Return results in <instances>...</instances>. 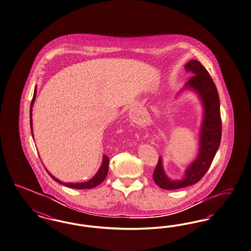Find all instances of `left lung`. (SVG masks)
Here are the masks:
<instances>
[{
  "mask_svg": "<svg viewBox=\"0 0 251 251\" xmlns=\"http://www.w3.org/2000/svg\"><path fill=\"white\" fill-rule=\"evenodd\" d=\"M185 70L187 73L193 75L190 76L185 86L193 88L197 92L204 107L200 152L196 160L186 170L185 177L181 180H172L167 177L159 157L152 178L155 184L164 190H177L199 182L211 167L221 143L220 99L215 84L208 71L200 61L196 60L189 61L185 66Z\"/></svg>",
  "mask_w": 251,
  "mask_h": 251,
  "instance_id": "1",
  "label": "left lung"
}]
</instances>
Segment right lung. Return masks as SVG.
Segmentation results:
<instances>
[{"label":"right lung","mask_w":251,"mask_h":251,"mask_svg":"<svg viewBox=\"0 0 251 251\" xmlns=\"http://www.w3.org/2000/svg\"><path fill=\"white\" fill-rule=\"evenodd\" d=\"M36 87H35V91H34V96H33V99L31 101L30 106V128L31 131H32V118H31V115H32V106H33V103L35 101V98H36ZM108 163H109V160H108V156L104 155L103 157V163L101 165V167L99 168V172L94 176V177H92L90 180L88 181H85L83 183H64L61 182V180L57 179L55 176L51 175L50 173H49V175L50 176L52 177V179H54L55 181H57L58 183H60L61 185H64L66 187L69 188H73V189H76V190H84V189H92V188H95L97 187L98 185H99L100 183L102 182L105 178H106V175H107V172H108Z\"/></svg>","instance_id":"add662e5"}]
</instances>
